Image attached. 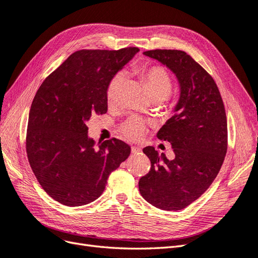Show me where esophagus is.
Listing matches in <instances>:
<instances>
[{
  "instance_id": "34e87169",
  "label": "esophagus",
  "mask_w": 258,
  "mask_h": 258,
  "mask_svg": "<svg viewBox=\"0 0 258 258\" xmlns=\"http://www.w3.org/2000/svg\"><path fill=\"white\" fill-rule=\"evenodd\" d=\"M141 152H142V149H141L140 147H137V146H132V147H131V153H132L133 155L139 154V153H141Z\"/></svg>"
}]
</instances>
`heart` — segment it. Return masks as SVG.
Segmentation results:
<instances>
[{"label": "heart", "instance_id": "heart-1", "mask_svg": "<svg viewBox=\"0 0 258 258\" xmlns=\"http://www.w3.org/2000/svg\"><path fill=\"white\" fill-rule=\"evenodd\" d=\"M138 73L147 84L148 91L153 99H165L172 90V79L166 70L158 65L142 66ZM125 81V75L118 73L115 75L106 87V101L114 103L117 100L120 88ZM146 131L145 121L139 116L129 117L121 126L122 135L131 140H138L143 137Z\"/></svg>", "mask_w": 258, "mask_h": 258}]
</instances>
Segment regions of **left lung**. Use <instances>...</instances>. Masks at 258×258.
Listing matches in <instances>:
<instances>
[{"mask_svg": "<svg viewBox=\"0 0 258 258\" xmlns=\"http://www.w3.org/2000/svg\"><path fill=\"white\" fill-rule=\"evenodd\" d=\"M144 55L157 59L176 76L180 95L174 115L157 137L170 142L175 158L168 160L155 147L143 153L150 171L139 181L142 197L162 210L189 206L215 180L227 150V121L223 100L212 77L180 50H150Z\"/></svg>", "mask_w": 258, "mask_h": 258, "instance_id": "obj_1", "label": "left lung"}]
</instances>
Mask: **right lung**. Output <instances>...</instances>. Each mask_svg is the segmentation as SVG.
Masks as SVG:
<instances>
[{
  "instance_id": "add662e5",
  "label": "right lung",
  "mask_w": 258,
  "mask_h": 258,
  "mask_svg": "<svg viewBox=\"0 0 258 258\" xmlns=\"http://www.w3.org/2000/svg\"><path fill=\"white\" fill-rule=\"evenodd\" d=\"M139 51H77L34 97L26 154L42 189L63 205L83 206L98 199L109 175L130 155V146L115 138L96 146L86 122L108 111V84Z\"/></svg>"
}]
</instances>
